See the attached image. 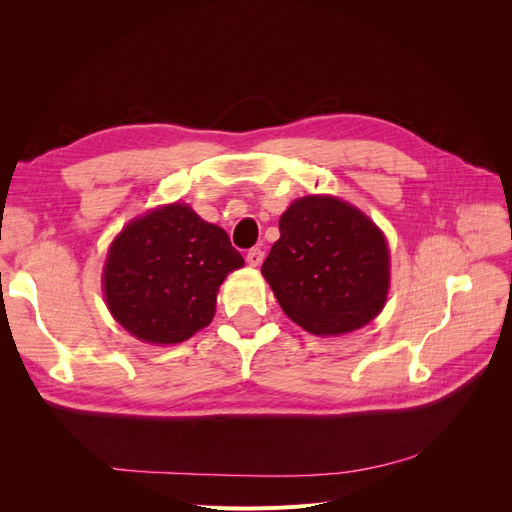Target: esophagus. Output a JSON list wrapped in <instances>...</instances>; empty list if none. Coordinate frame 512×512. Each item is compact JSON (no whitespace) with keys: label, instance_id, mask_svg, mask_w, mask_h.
Instances as JSON below:
<instances>
[{"label":"esophagus","instance_id":"34e87169","mask_svg":"<svg viewBox=\"0 0 512 512\" xmlns=\"http://www.w3.org/2000/svg\"><path fill=\"white\" fill-rule=\"evenodd\" d=\"M245 260L250 262L252 267H258V265H262V260H265V252L260 250V247H254V250H250L247 252V256H245Z\"/></svg>","mask_w":512,"mask_h":512}]
</instances>
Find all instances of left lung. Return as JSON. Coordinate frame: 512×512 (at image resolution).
<instances>
[{"label":"left lung","mask_w":512,"mask_h":512,"mask_svg":"<svg viewBox=\"0 0 512 512\" xmlns=\"http://www.w3.org/2000/svg\"><path fill=\"white\" fill-rule=\"evenodd\" d=\"M389 267V245L363 211L335 196H303L282 213L262 275L292 322L342 335L382 312Z\"/></svg>","instance_id":"obj_1"}]
</instances>
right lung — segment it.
<instances>
[{
	"label": "right lung",
	"mask_w": 512,
	"mask_h": 512,
	"mask_svg": "<svg viewBox=\"0 0 512 512\" xmlns=\"http://www.w3.org/2000/svg\"><path fill=\"white\" fill-rule=\"evenodd\" d=\"M241 267L226 230L188 205H164L132 220L111 243L104 299L136 339L179 344L213 320L220 284Z\"/></svg>",
	"instance_id": "obj_1"
}]
</instances>
